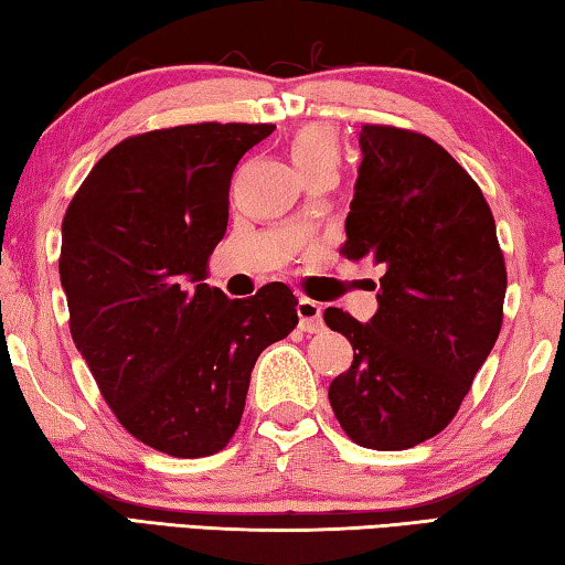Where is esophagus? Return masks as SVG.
I'll return each instance as SVG.
<instances>
[{"mask_svg":"<svg viewBox=\"0 0 565 565\" xmlns=\"http://www.w3.org/2000/svg\"><path fill=\"white\" fill-rule=\"evenodd\" d=\"M296 313H299V327L301 331L309 333H319L323 329V319H321V306L311 299H299L296 303Z\"/></svg>","mask_w":565,"mask_h":565,"instance_id":"1","label":"esophagus"}]
</instances>
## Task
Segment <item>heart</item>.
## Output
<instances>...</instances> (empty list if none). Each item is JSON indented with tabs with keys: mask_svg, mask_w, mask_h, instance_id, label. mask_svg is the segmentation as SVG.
Listing matches in <instances>:
<instances>
[{
	"mask_svg": "<svg viewBox=\"0 0 565 565\" xmlns=\"http://www.w3.org/2000/svg\"><path fill=\"white\" fill-rule=\"evenodd\" d=\"M289 154L294 167L301 171V174H309L313 169L331 167L337 169L339 164V137L337 131L327 124H309L296 131L291 139Z\"/></svg>",
	"mask_w": 565,
	"mask_h": 565,
	"instance_id": "obj_1",
	"label": "heart"
}]
</instances>
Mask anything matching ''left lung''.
<instances>
[{
  "mask_svg": "<svg viewBox=\"0 0 565 565\" xmlns=\"http://www.w3.org/2000/svg\"><path fill=\"white\" fill-rule=\"evenodd\" d=\"M359 147L341 252L381 269L379 309L366 323L323 311L353 347L329 401L351 441L404 451L444 431L489 359L505 266L481 189L444 147L376 124Z\"/></svg>",
  "mask_w": 565,
  "mask_h": 565,
  "instance_id": "8db88e82",
  "label": "left lung"
}]
</instances>
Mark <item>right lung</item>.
Segmentation results:
<instances>
[{
	"mask_svg": "<svg viewBox=\"0 0 565 565\" xmlns=\"http://www.w3.org/2000/svg\"><path fill=\"white\" fill-rule=\"evenodd\" d=\"M274 124H186L109 149L62 222L60 279L76 351L141 444L212 456L244 414L259 353L299 323L289 286L228 299L202 284L228 184Z\"/></svg>",
	"mask_w": 565,
	"mask_h": 565,
	"instance_id": "right-lung-1",
	"label": "right lung"
}]
</instances>
